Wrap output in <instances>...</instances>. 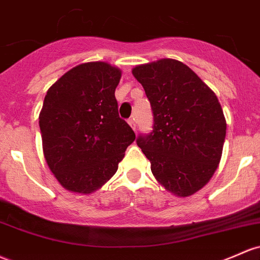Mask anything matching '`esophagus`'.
I'll list each match as a JSON object with an SVG mask.
<instances>
[{
    "mask_svg": "<svg viewBox=\"0 0 260 260\" xmlns=\"http://www.w3.org/2000/svg\"><path fill=\"white\" fill-rule=\"evenodd\" d=\"M128 124H129L131 127H132V129H133V131H136V127H137V124H136V121H135V118H129V119H128Z\"/></svg>",
    "mask_w": 260,
    "mask_h": 260,
    "instance_id": "obj_1",
    "label": "esophagus"
}]
</instances>
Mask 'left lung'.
<instances>
[{
	"label": "left lung",
	"mask_w": 260,
	"mask_h": 260,
	"mask_svg": "<svg viewBox=\"0 0 260 260\" xmlns=\"http://www.w3.org/2000/svg\"><path fill=\"white\" fill-rule=\"evenodd\" d=\"M133 76L150 101L154 125L137 144L149 159L156 181L178 198L201 190L217 169L226 118L217 96L175 59L137 65Z\"/></svg>",
	"instance_id": "1"
}]
</instances>
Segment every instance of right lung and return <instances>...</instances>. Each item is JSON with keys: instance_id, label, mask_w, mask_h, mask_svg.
Instances as JSON below:
<instances>
[{"instance_id": "add662e5", "label": "right lung", "mask_w": 260, "mask_h": 260, "mask_svg": "<svg viewBox=\"0 0 260 260\" xmlns=\"http://www.w3.org/2000/svg\"><path fill=\"white\" fill-rule=\"evenodd\" d=\"M122 71L82 62L47 91L39 113L43 153L65 190L90 195L115 175L135 132L119 118L115 91Z\"/></svg>"}]
</instances>
